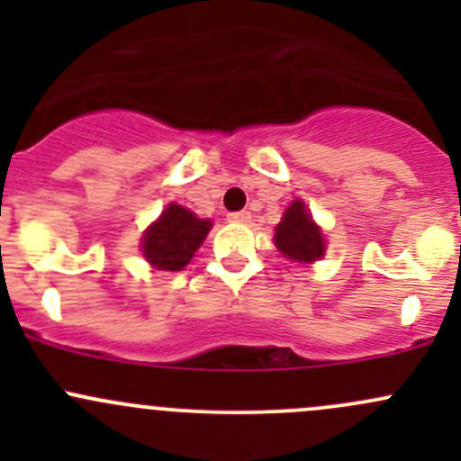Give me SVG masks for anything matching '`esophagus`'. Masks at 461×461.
<instances>
[{
    "label": "esophagus",
    "instance_id": "1",
    "mask_svg": "<svg viewBox=\"0 0 461 461\" xmlns=\"http://www.w3.org/2000/svg\"><path fill=\"white\" fill-rule=\"evenodd\" d=\"M227 218H230V222H240V225H248V222L252 221V213L245 212V209H243V212L230 213V216H227Z\"/></svg>",
    "mask_w": 461,
    "mask_h": 461
}]
</instances>
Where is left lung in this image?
Listing matches in <instances>:
<instances>
[{
	"label": "left lung",
	"mask_w": 461,
	"mask_h": 461,
	"mask_svg": "<svg viewBox=\"0 0 461 461\" xmlns=\"http://www.w3.org/2000/svg\"><path fill=\"white\" fill-rule=\"evenodd\" d=\"M274 245L278 252L299 263H314L325 254L323 231L312 221L303 201H294L283 213V221L276 225Z\"/></svg>",
	"instance_id": "left-lung-1"
}]
</instances>
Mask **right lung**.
<instances>
[{
  "mask_svg": "<svg viewBox=\"0 0 461 461\" xmlns=\"http://www.w3.org/2000/svg\"><path fill=\"white\" fill-rule=\"evenodd\" d=\"M212 230V221H203L183 204H167L156 222L142 236V254L147 263L165 272H180Z\"/></svg>",
  "mask_w": 461,
  "mask_h": 461,
  "instance_id": "right-lung-1",
  "label": "right lung"
}]
</instances>
